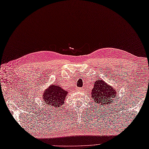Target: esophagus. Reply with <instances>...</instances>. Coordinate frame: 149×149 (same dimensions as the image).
Wrapping results in <instances>:
<instances>
[{
  "label": "esophagus",
  "instance_id": "34e87169",
  "mask_svg": "<svg viewBox=\"0 0 149 149\" xmlns=\"http://www.w3.org/2000/svg\"><path fill=\"white\" fill-rule=\"evenodd\" d=\"M83 89L82 88H76V90L77 91H78V92H79V91H81V90H82Z\"/></svg>",
  "mask_w": 149,
  "mask_h": 149
}]
</instances>
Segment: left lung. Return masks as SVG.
Returning a JSON list of instances; mask_svg holds the SVG:
<instances>
[{
  "label": "left lung",
  "instance_id": "left-lung-1",
  "mask_svg": "<svg viewBox=\"0 0 149 149\" xmlns=\"http://www.w3.org/2000/svg\"><path fill=\"white\" fill-rule=\"evenodd\" d=\"M91 92L93 101L100 106L111 104L113 98L117 97L116 90L102 80H96Z\"/></svg>",
  "mask_w": 149,
  "mask_h": 149
}]
</instances>
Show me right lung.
<instances>
[{"mask_svg":"<svg viewBox=\"0 0 149 149\" xmlns=\"http://www.w3.org/2000/svg\"><path fill=\"white\" fill-rule=\"evenodd\" d=\"M68 92L59 85L52 84L43 92L42 98L47 106L51 108H59L64 104Z\"/></svg>","mask_w":149,"mask_h":149,"instance_id":"right-lung-1","label":"right lung"}]
</instances>
